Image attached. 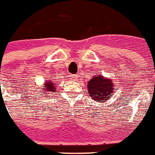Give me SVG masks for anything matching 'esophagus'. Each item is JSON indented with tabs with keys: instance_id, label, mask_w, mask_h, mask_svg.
Here are the masks:
<instances>
[{
	"instance_id": "obj_1",
	"label": "esophagus",
	"mask_w": 155,
	"mask_h": 155,
	"mask_svg": "<svg viewBox=\"0 0 155 155\" xmlns=\"http://www.w3.org/2000/svg\"><path fill=\"white\" fill-rule=\"evenodd\" d=\"M78 78V76L76 75H72V80H76Z\"/></svg>"
}]
</instances>
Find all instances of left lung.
<instances>
[{"instance_id":"left-lung-1","label":"left lung","mask_w":155,"mask_h":155,"mask_svg":"<svg viewBox=\"0 0 155 155\" xmlns=\"http://www.w3.org/2000/svg\"><path fill=\"white\" fill-rule=\"evenodd\" d=\"M87 90L90 97L96 102L101 103L110 98L111 93H114V87L112 80L97 74V76L88 81Z\"/></svg>"}]
</instances>
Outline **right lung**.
Here are the masks:
<instances>
[{"label":"right lung","mask_w":155,"mask_h":155,"mask_svg":"<svg viewBox=\"0 0 155 155\" xmlns=\"http://www.w3.org/2000/svg\"><path fill=\"white\" fill-rule=\"evenodd\" d=\"M55 92H56V87L54 86V83L51 81H46L42 90H41V93H45V94H53ZM48 92L50 93L48 94Z\"/></svg>","instance_id":"obj_1"}]
</instances>
